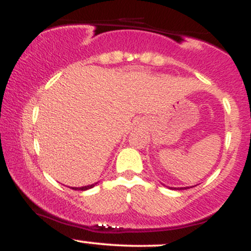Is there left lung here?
I'll return each mask as SVG.
<instances>
[{
  "label": "left lung",
  "mask_w": 251,
  "mask_h": 251,
  "mask_svg": "<svg viewBox=\"0 0 251 251\" xmlns=\"http://www.w3.org/2000/svg\"><path fill=\"white\" fill-rule=\"evenodd\" d=\"M176 189V188H175ZM177 189H179V190H184V189H188V188H177Z\"/></svg>",
  "instance_id": "1"
}]
</instances>
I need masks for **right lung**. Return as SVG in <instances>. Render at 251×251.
I'll return each mask as SVG.
<instances>
[{"label":"right lung","mask_w":251,"mask_h":251,"mask_svg":"<svg viewBox=\"0 0 251 251\" xmlns=\"http://www.w3.org/2000/svg\"><path fill=\"white\" fill-rule=\"evenodd\" d=\"M94 185H96V184H92V185H88V186H81V188H72V189H74V190H81V191H85V190H88V189L93 188Z\"/></svg>","instance_id":"add662e5"}]
</instances>
